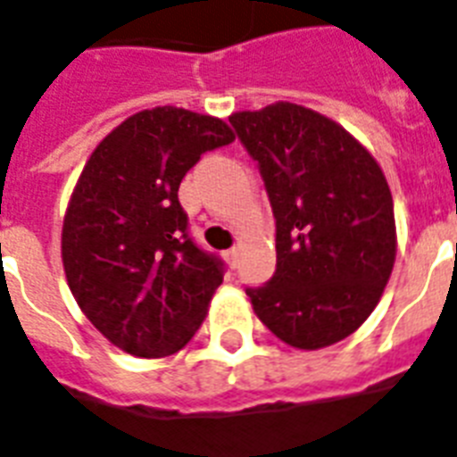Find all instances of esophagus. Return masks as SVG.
<instances>
[{
	"label": "esophagus",
	"instance_id": "obj_1",
	"mask_svg": "<svg viewBox=\"0 0 457 457\" xmlns=\"http://www.w3.org/2000/svg\"><path fill=\"white\" fill-rule=\"evenodd\" d=\"M237 258H239V248H229V251H225V260H228L229 264H237Z\"/></svg>",
	"mask_w": 457,
	"mask_h": 457
}]
</instances>
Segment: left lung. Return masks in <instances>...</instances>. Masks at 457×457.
I'll return each instance as SVG.
<instances>
[{
  "label": "left lung",
  "instance_id": "8db88e82",
  "mask_svg": "<svg viewBox=\"0 0 457 457\" xmlns=\"http://www.w3.org/2000/svg\"><path fill=\"white\" fill-rule=\"evenodd\" d=\"M276 218V271L253 312L302 351L346 339L377 309L397 255L393 195L365 145L290 102L229 116Z\"/></svg>",
  "mask_w": 457,
  "mask_h": 457
}]
</instances>
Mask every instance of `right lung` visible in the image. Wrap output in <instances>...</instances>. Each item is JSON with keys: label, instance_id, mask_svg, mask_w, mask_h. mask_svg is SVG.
<instances>
[{"label": "right lung", "instance_id": "right-lung-1", "mask_svg": "<svg viewBox=\"0 0 457 457\" xmlns=\"http://www.w3.org/2000/svg\"><path fill=\"white\" fill-rule=\"evenodd\" d=\"M232 141L220 118L155 106L87 157L64 213L62 264L80 312L120 351L167 358L204 323L222 262L187 237L179 186L202 153Z\"/></svg>", "mask_w": 457, "mask_h": 457}]
</instances>
